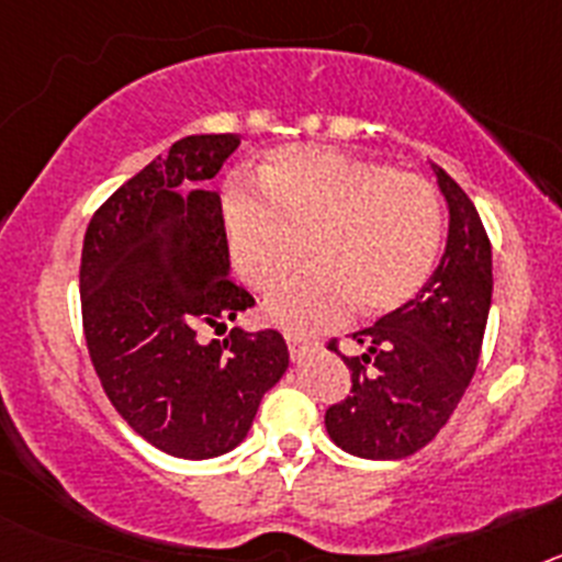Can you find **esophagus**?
Returning a JSON list of instances; mask_svg holds the SVG:
<instances>
[{
	"label": "esophagus",
	"mask_w": 562,
	"mask_h": 562,
	"mask_svg": "<svg viewBox=\"0 0 562 562\" xmlns=\"http://www.w3.org/2000/svg\"><path fill=\"white\" fill-rule=\"evenodd\" d=\"M286 349H290L292 360H301L310 351V340L301 335H286Z\"/></svg>",
	"instance_id": "obj_1"
}]
</instances>
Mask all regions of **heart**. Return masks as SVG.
<instances>
[{
	"mask_svg": "<svg viewBox=\"0 0 562 562\" xmlns=\"http://www.w3.org/2000/svg\"><path fill=\"white\" fill-rule=\"evenodd\" d=\"M265 200L225 193L227 250L252 292H272L304 261L315 270L267 301L290 331L340 324L351 312L391 315L436 270L445 236L439 191L416 173L335 148H284L258 168Z\"/></svg>",
	"mask_w": 562,
	"mask_h": 562,
	"instance_id": "1",
	"label": "heart"
}]
</instances>
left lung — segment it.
Listing matches in <instances>:
<instances>
[{
    "label": "left lung",
    "instance_id": "obj_1",
    "mask_svg": "<svg viewBox=\"0 0 562 562\" xmlns=\"http://www.w3.org/2000/svg\"><path fill=\"white\" fill-rule=\"evenodd\" d=\"M450 213L448 245L419 295L360 329L342 357L351 394L326 411V430L360 459H405L445 428L479 366L493 304V247L459 182L430 162ZM335 349V346H331Z\"/></svg>",
    "mask_w": 562,
    "mask_h": 562
}]
</instances>
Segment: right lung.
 <instances>
[{
  "label": "right lung",
  "instance_id": "add662e5",
  "mask_svg": "<svg viewBox=\"0 0 562 562\" xmlns=\"http://www.w3.org/2000/svg\"><path fill=\"white\" fill-rule=\"evenodd\" d=\"M236 134H191L98 207L83 236L89 357L128 428L177 459H216L247 439L261 396L290 366L284 337L227 329L256 301L233 284L222 200L205 180Z\"/></svg>",
  "mask_w": 562,
  "mask_h": 562
}]
</instances>
